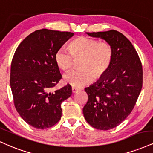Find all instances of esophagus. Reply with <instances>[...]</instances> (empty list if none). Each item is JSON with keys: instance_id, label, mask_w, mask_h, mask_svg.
Returning a JSON list of instances; mask_svg holds the SVG:
<instances>
[{"instance_id": "obj_1", "label": "esophagus", "mask_w": 153, "mask_h": 153, "mask_svg": "<svg viewBox=\"0 0 153 153\" xmlns=\"http://www.w3.org/2000/svg\"><path fill=\"white\" fill-rule=\"evenodd\" d=\"M77 91H78V88H74V87L72 88V93H76Z\"/></svg>"}]
</instances>
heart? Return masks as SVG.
Here are the masks:
<instances>
[{
  "instance_id": "obj_1",
  "label": "heart",
  "mask_w": 153,
  "mask_h": 153,
  "mask_svg": "<svg viewBox=\"0 0 153 153\" xmlns=\"http://www.w3.org/2000/svg\"><path fill=\"white\" fill-rule=\"evenodd\" d=\"M69 50L70 52L65 48L59 49L55 61L59 68L68 71L74 65L75 60H80V69L70 71L63 76L65 82L74 88L83 87L94 78H102L113 62V48L105 42L80 36L70 43Z\"/></svg>"
}]
</instances>
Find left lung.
Here are the masks:
<instances>
[{"mask_svg": "<svg viewBox=\"0 0 153 153\" xmlns=\"http://www.w3.org/2000/svg\"><path fill=\"white\" fill-rule=\"evenodd\" d=\"M86 34L109 43L113 60L108 73L85 89L88 100L83 115L96 129H113L130 115L138 98L143 86L142 64L131 42L118 31Z\"/></svg>", "mask_w": 153, "mask_h": 153, "instance_id": "1", "label": "left lung"}]
</instances>
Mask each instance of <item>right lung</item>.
<instances>
[{
    "label": "right lung",
    "mask_w": 153,
    "mask_h": 153,
    "mask_svg": "<svg viewBox=\"0 0 153 153\" xmlns=\"http://www.w3.org/2000/svg\"><path fill=\"white\" fill-rule=\"evenodd\" d=\"M74 33L41 29L18 45L10 68V84L15 107L27 124L45 129L61 118V103L72 95L67 85L51 92L62 78L55 55Z\"/></svg>",
    "instance_id": "right-lung-1"
}]
</instances>
